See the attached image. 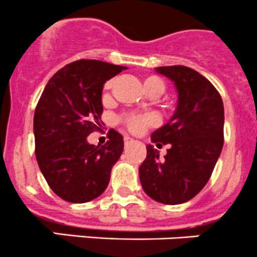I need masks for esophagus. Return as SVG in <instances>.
Returning a JSON list of instances; mask_svg holds the SVG:
<instances>
[{"mask_svg":"<svg viewBox=\"0 0 257 257\" xmlns=\"http://www.w3.org/2000/svg\"><path fill=\"white\" fill-rule=\"evenodd\" d=\"M133 142H134L133 138H131V137H129V136L124 137V145H125V147H128V145L133 143Z\"/></svg>","mask_w":257,"mask_h":257,"instance_id":"obj_1","label":"esophagus"}]
</instances>
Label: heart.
I'll use <instances>...</instances> for the list:
<instances>
[{"label":"heart","instance_id":"1","mask_svg":"<svg viewBox=\"0 0 257 257\" xmlns=\"http://www.w3.org/2000/svg\"><path fill=\"white\" fill-rule=\"evenodd\" d=\"M113 80H108L104 84V90H109L112 88ZM144 89L152 97H159L164 93L165 83L158 76H147L143 79ZM119 120L132 132V133H141L148 125L155 123V118L152 114H125L120 116Z\"/></svg>","mask_w":257,"mask_h":257}]
</instances>
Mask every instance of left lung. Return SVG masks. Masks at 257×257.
<instances>
[{"label":"left lung","mask_w":257,"mask_h":257,"mask_svg":"<svg viewBox=\"0 0 257 257\" xmlns=\"http://www.w3.org/2000/svg\"><path fill=\"white\" fill-rule=\"evenodd\" d=\"M174 82L178 104L152 142L169 144L164 158L147 145L139 178L148 196L167 205L193 199L209 181L224 145V104L216 88L195 69L185 66L158 67ZM162 145V144H160Z\"/></svg>","instance_id":"left-lung-1"}]
</instances>
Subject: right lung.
I'll return each mask as SVG.
<instances>
[{
    "mask_svg": "<svg viewBox=\"0 0 257 257\" xmlns=\"http://www.w3.org/2000/svg\"><path fill=\"white\" fill-rule=\"evenodd\" d=\"M126 67L79 59L48 80L33 118L36 159L49 188L69 203L98 198L109 184L113 165L123 153V137L110 129L102 147L87 142L99 129L102 90Z\"/></svg>",
    "mask_w": 257,
    "mask_h": 257,
    "instance_id": "obj_1",
    "label": "right lung"
}]
</instances>
